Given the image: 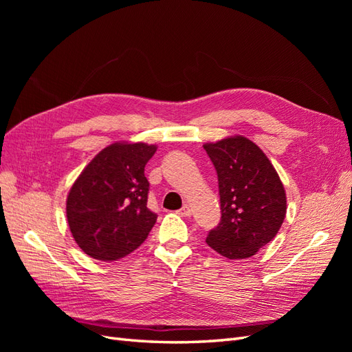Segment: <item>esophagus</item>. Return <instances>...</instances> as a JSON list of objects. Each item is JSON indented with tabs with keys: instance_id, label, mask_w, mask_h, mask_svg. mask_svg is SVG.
Returning <instances> with one entry per match:
<instances>
[{
	"instance_id": "obj_1",
	"label": "esophagus",
	"mask_w": 352,
	"mask_h": 352,
	"mask_svg": "<svg viewBox=\"0 0 352 352\" xmlns=\"http://www.w3.org/2000/svg\"><path fill=\"white\" fill-rule=\"evenodd\" d=\"M190 211H192V210H190V207L188 204H185L182 208L179 210V214L182 216V217H189L190 216Z\"/></svg>"
}]
</instances>
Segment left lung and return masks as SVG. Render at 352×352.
Masks as SVG:
<instances>
[{
  "instance_id": "left-lung-1",
  "label": "left lung",
  "mask_w": 352,
  "mask_h": 352,
  "mask_svg": "<svg viewBox=\"0 0 352 352\" xmlns=\"http://www.w3.org/2000/svg\"><path fill=\"white\" fill-rule=\"evenodd\" d=\"M216 167L221 219L207 243L229 260L252 257L269 243L286 214V194L270 160L252 141L230 136L204 144Z\"/></svg>"
}]
</instances>
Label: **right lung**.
I'll list each match as a JSON object with an SVG mask.
<instances>
[{
	"label": "right lung",
	"mask_w": 352,
	"mask_h": 352,
	"mask_svg": "<svg viewBox=\"0 0 352 352\" xmlns=\"http://www.w3.org/2000/svg\"><path fill=\"white\" fill-rule=\"evenodd\" d=\"M155 145L116 142L94 157L70 188L66 214L72 235L89 257L114 261L141 247L155 225L146 207L145 164Z\"/></svg>",
	"instance_id": "obj_1"
}]
</instances>
